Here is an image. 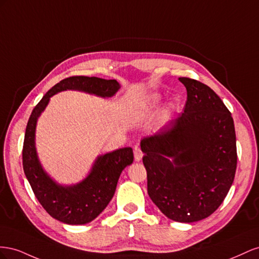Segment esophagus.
Wrapping results in <instances>:
<instances>
[{
  "label": "esophagus",
  "instance_id": "obj_1",
  "mask_svg": "<svg viewBox=\"0 0 259 259\" xmlns=\"http://www.w3.org/2000/svg\"><path fill=\"white\" fill-rule=\"evenodd\" d=\"M134 152H135V159H136L137 161L141 160V159H142V156H143V153H142L141 147H140L139 145H136Z\"/></svg>",
  "mask_w": 259,
  "mask_h": 259
}]
</instances>
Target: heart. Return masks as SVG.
I'll list each match as a JSON object with an SVG mask.
<instances>
[{"label": "heart", "instance_id": "obj_1", "mask_svg": "<svg viewBox=\"0 0 259 259\" xmlns=\"http://www.w3.org/2000/svg\"><path fill=\"white\" fill-rule=\"evenodd\" d=\"M158 100V97H157V95H153V97L151 98V102H155V101H157Z\"/></svg>", "mask_w": 259, "mask_h": 259}]
</instances>
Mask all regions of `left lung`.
Wrapping results in <instances>:
<instances>
[{"label": "left lung", "instance_id": "8db88e82", "mask_svg": "<svg viewBox=\"0 0 259 259\" xmlns=\"http://www.w3.org/2000/svg\"><path fill=\"white\" fill-rule=\"evenodd\" d=\"M187 89L184 112L141 150L147 193L169 219L194 223L224 202L236 170V139L231 113L211 89L181 77Z\"/></svg>", "mask_w": 259, "mask_h": 259}]
</instances>
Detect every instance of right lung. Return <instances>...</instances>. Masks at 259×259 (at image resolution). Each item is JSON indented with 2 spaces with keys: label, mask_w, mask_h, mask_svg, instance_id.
<instances>
[{
  "label": "right lung",
  "mask_w": 259,
  "mask_h": 259,
  "mask_svg": "<svg viewBox=\"0 0 259 259\" xmlns=\"http://www.w3.org/2000/svg\"><path fill=\"white\" fill-rule=\"evenodd\" d=\"M119 88L115 79L85 76L66 78L50 89L29 117L23 146L24 171L42 207L50 216L64 224L91 223L105 209L115 194L121 171L134 161V152L131 147H123L101 155L85 179L73 186L64 187L52 179L40 164L34 142L36 120L49 104L50 98L61 91L77 90L110 98Z\"/></svg>",
  "instance_id": "obj_1"
}]
</instances>
